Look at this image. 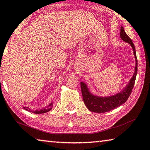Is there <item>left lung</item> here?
Wrapping results in <instances>:
<instances>
[{
    "instance_id": "8db88e82",
    "label": "left lung",
    "mask_w": 150,
    "mask_h": 150,
    "mask_svg": "<svg viewBox=\"0 0 150 150\" xmlns=\"http://www.w3.org/2000/svg\"><path fill=\"white\" fill-rule=\"evenodd\" d=\"M120 30V38H121V40L127 42V43H129L131 45L132 50H133L135 61H136L134 74L131 78V80H129L128 84L124 87L122 91L116 93L115 95L108 96V97H101V96L93 95L90 91L86 83L83 82V81H81V93H82L83 102L87 108L91 112L96 113H104L116 108L117 107L125 103L127 100L128 99L132 92V88L134 87L135 80H136L137 77L138 66L136 50H135V47L133 42H132L131 39L125 33L124 28L121 27Z\"/></svg>"
}]
</instances>
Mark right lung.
<instances>
[{
  "label": "right lung",
  "instance_id": "1",
  "mask_svg": "<svg viewBox=\"0 0 150 150\" xmlns=\"http://www.w3.org/2000/svg\"><path fill=\"white\" fill-rule=\"evenodd\" d=\"M52 107H53V103H50L49 105H47V106L46 107V108H42V109H37V110H31V109H30L29 107L23 106V108L25 110H27V111H28V112L35 113V114H44V113H46L47 112L50 111V110L52 109Z\"/></svg>",
  "mask_w": 150,
  "mask_h": 150
}]
</instances>
